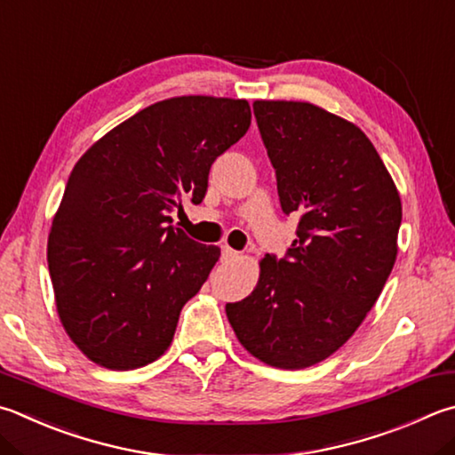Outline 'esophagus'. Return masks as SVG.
<instances>
[{
    "label": "esophagus",
    "instance_id": "1",
    "mask_svg": "<svg viewBox=\"0 0 455 455\" xmlns=\"http://www.w3.org/2000/svg\"><path fill=\"white\" fill-rule=\"evenodd\" d=\"M220 252H222V260H235V259H238V256H241V252L230 249V246H222Z\"/></svg>",
    "mask_w": 455,
    "mask_h": 455
}]
</instances>
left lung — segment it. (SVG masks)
Here are the masks:
<instances>
[{"label":"left lung","mask_w":455,"mask_h":455,"mask_svg":"<svg viewBox=\"0 0 455 455\" xmlns=\"http://www.w3.org/2000/svg\"><path fill=\"white\" fill-rule=\"evenodd\" d=\"M252 109L299 238L284 259L264 256L254 291L227 316L254 358L300 370L332 356L376 304L398 254L402 201L354 123L307 101Z\"/></svg>","instance_id":"obj_1"}]
</instances>
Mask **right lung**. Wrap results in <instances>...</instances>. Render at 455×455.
<instances>
[{
    "label": "right lung",
    "instance_id": "1",
    "mask_svg": "<svg viewBox=\"0 0 455 455\" xmlns=\"http://www.w3.org/2000/svg\"><path fill=\"white\" fill-rule=\"evenodd\" d=\"M251 127L246 99H164L111 129L73 167L47 241L55 307L73 344L109 370L151 364L220 249L171 225L201 203L219 155Z\"/></svg>",
    "mask_w": 455,
    "mask_h": 455
}]
</instances>
